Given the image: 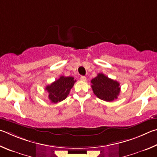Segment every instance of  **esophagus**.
Instances as JSON below:
<instances>
[{"mask_svg": "<svg viewBox=\"0 0 157 157\" xmlns=\"http://www.w3.org/2000/svg\"><path fill=\"white\" fill-rule=\"evenodd\" d=\"M81 81H86V77L84 76H81Z\"/></svg>", "mask_w": 157, "mask_h": 157, "instance_id": "1", "label": "esophagus"}]
</instances>
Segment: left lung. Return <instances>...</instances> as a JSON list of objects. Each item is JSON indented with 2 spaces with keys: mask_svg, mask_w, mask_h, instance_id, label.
<instances>
[{
  "mask_svg": "<svg viewBox=\"0 0 157 157\" xmlns=\"http://www.w3.org/2000/svg\"><path fill=\"white\" fill-rule=\"evenodd\" d=\"M91 83L94 94L101 100L110 102L117 99L119 95L121 87L119 82L102 73L98 74L97 76L92 78Z\"/></svg>",
  "mask_w": 157,
  "mask_h": 157,
  "instance_id": "obj_1",
  "label": "left lung"
}]
</instances>
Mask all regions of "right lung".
Masks as SVG:
<instances>
[{"label": "right lung", "mask_w": 157, "mask_h": 157, "mask_svg": "<svg viewBox=\"0 0 157 157\" xmlns=\"http://www.w3.org/2000/svg\"><path fill=\"white\" fill-rule=\"evenodd\" d=\"M75 82L76 80L72 76H61L52 84L46 86L45 90L49 93V99L54 103L65 99Z\"/></svg>", "instance_id": "right-lung-1"}]
</instances>
